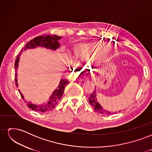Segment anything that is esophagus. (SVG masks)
<instances>
[{
	"label": "esophagus",
	"mask_w": 152,
	"mask_h": 152,
	"mask_svg": "<svg viewBox=\"0 0 152 152\" xmlns=\"http://www.w3.org/2000/svg\"><path fill=\"white\" fill-rule=\"evenodd\" d=\"M87 80V79H86V78L85 77H80L79 78V80L80 81V82L84 81V80Z\"/></svg>",
	"instance_id": "1"
}]
</instances>
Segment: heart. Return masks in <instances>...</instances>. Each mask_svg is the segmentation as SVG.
<instances>
[{"instance_id":"1","label":"heart","mask_w":152,"mask_h":152,"mask_svg":"<svg viewBox=\"0 0 152 152\" xmlns=\"http://www.w3.org/2000/svg\"><path fill=\"white\" fill-rule=\"evenodd\" d=\"M108 49V46L100 42H93L80 45L78 48L75 58L76 61H73L72 65L75 69H80L81 66L86 65Z\"/></svg>"}]
</instances>
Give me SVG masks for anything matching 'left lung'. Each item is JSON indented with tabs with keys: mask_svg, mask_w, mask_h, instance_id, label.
<instances>
[{
	"mask_svg": "<svg viewBox=\"0 0 152 152\" xmlns=\"http://www.w3.org/2000/svg\"><path fill=\"white\" fill-rule=\"evenodd\" d=\"M89 102L90 104H91L92 107L94 109L95 111H96L98 113H102V114H106V115H111L113 113H116V112H109L107 110H104L102 106L100 105V104L98 103V100H97V94H96V89L95 88L94 91L93 92L89 98ZM120 112V111H119Z\"/></svg>",
	"mask_w": 152,
	"mask_h": 152,
	"instance_id": "8db88e82",
	"label": "left lung"
}]
</instances>
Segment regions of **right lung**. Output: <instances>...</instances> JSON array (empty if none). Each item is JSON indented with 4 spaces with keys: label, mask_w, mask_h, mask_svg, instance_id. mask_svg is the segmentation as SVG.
I'll list each match as a JSON object with an SVG mask.
<instances>
[{
    "label": "right lung",
    "mask_w": 152,
    "mask_h": 152,
    "mask_svg": "<svg viewBox=\"0 0 152 152\" xmlns=\"http://www.w3.org/2000/svg\"><path fill=\"white\" fill-rule=\"evenodd\" d=\"M61 38V37L57 36L55 35H45L42 36H38L37 37L34 38L33 40H31L30 42H28V44H26L25 45V48L22 49L20 53L23 52V50H25L26 49H33L37 47H43L47 49H50L51 50H56L58 48H59V45H59V42H58V40H59ZM20 54H19L18 55L15 61V67L16 72H17L16 70L18 67V63H19V61H20ZM15 80L16 82V86L18 87V85L17 82L18 80H17L16 73H15ZM68 83H69V81L67 79L65 80V79H62L60 80V82H59L58 88L56 89H55L52 95L50 96V97L49 98V101L46 103H44L42 104H35L25 101V103L30 109L35 110V111L39 112L40 113L48 112L50 111V110H53L58 104V103H59V102L60 101V99L62 98L65 87ZM19 93H20L21 98L23 99L24 98L20 90H19Z\"/></svg>",
    "instance_id": "1"
}]
</instances>
